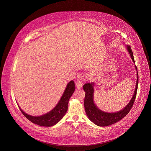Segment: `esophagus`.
I'll use <instances>...</instances> for the list:
<instances>
[{
	"label": "esophagus",
	"instance_id": "1",
	"mask_svg": "<svg viewBox=\"0 0 151 151\" xmlns=\"http://www.w3.org/2000/svg\"><path fill=\"white\" fill-rule=\"evenodd\" d=\"M76 86L78 89H80L82 87V82L81 81H78L76 82Z\"/></svg>",
	"mask_w": 151,
	"mask_h": 151
}]
</instances>
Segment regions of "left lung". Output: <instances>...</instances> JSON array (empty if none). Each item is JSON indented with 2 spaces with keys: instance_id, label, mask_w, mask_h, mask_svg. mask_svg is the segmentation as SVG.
<instances>
[{
  "instance_id": "1",
  "label": "left lung",
  "mask_w": 151,
  "mask_h": 151,
  "mask_svg": "<svg viewBox=\"0 0 151 151\" xmlns=\"http://www.w3.org/2000/svg\"><path fill=\"white\" fill-rule=\"evenodd\" d=\"M125 46L133 62L135 64L132 51L131 50V46L128 45ZM134 67L135 69L136 70L137 73V81L132 97L131 99V100L129 101L128 104L123 109L119 110L117 112H105L100 110L96 105L94 101V88L96 85V83L95 82L87 83L83 85V89L85 92V97L84 100L85 110L88 118L93 124L100 127L110 126L119 122L121 119H123L128 114L129 111L131 110L133 103L136 99L138 84V74L137 71V68L136 65Z\"/></svg>"
}]
</instances>
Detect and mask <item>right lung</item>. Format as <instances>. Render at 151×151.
I'll list each match as a JSON object with an SVG mask.
<instances>
[{
	"instance_id": "1",
	"label": "right lung",
	"mask_w": 151,
	"mask_h": 151,
	"mask_svg": "<svg viewBox=\"0 0 151 151\" xmlns=\"http://www.w3.org/2000/svg\"><path fill=\"white\" fill-rule=\"evenodd\" d=\"M75 85L74 82L72 80L67 84L63 95L55 107L49 112L41 116H34L27 114L21 109L18 104V105L24 116H25L26 118L33 124L41 126L51 127L58 124L66 113L68 109L69 99L75 91Z\"/></svg>"
}]
</instances>
